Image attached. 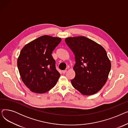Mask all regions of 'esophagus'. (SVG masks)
<instances>
[{
	"label": "esophagus",
	"mask_w": 128,
	"mask_h": 128,
	"mask_svg": "<svg viewBox=\"0 0 128 128\" xmlns=\"http://www.w3.org/2000/svg\"><path fill=\"white\" fill-rule=\"evenodd\" d=\"M67 70H62V73L63 74H65Z\"/></svg>",
	"instance_id": "esophagus-1"
}]
</instances>
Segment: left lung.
Returning <instances> with one entry per match:
<instances>
[{
  "label": "left lung",
  "instance_id": "1",
  "mask_svg": "<svg viewBox=\"0 0 128 128\" xmlns=\"http://www.w3.org/2000/svg\"><path fill=\"white\" fill-rule=\"evenodd\" d=\"M65 41L75 56V77L71 80L74 88L83 95L97 93L106 82L111 68L106 51L84 36L68 37Z\"/></svg>",
  "mask_w": 128,
  "mask_h": 128
}]
</instances>
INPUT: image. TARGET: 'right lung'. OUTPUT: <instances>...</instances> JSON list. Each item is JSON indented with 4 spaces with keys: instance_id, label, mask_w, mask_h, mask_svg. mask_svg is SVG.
<instances>
[{
    "instance_id": "1",
    "label": "right lung",
    "mask_w": 128,
    "mask_h": 128,
    "mask_svg": "<svg viewBox=\"0 0 128 128\" xmlns=\"http://www.w3.org/2000/svg\"><path fill=\"white\" fill-rule=\"evenodd\" d=\"M61 38L40 36L26 44L20 52L17 65L23 82L32 92L44 93L54 86L60 76L52 53Z\"/></svg>"
}]
</instances>
